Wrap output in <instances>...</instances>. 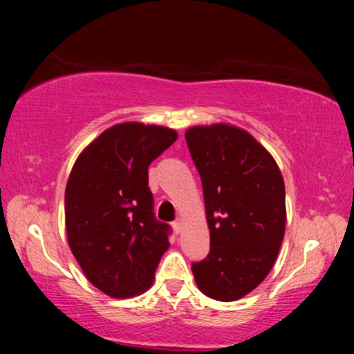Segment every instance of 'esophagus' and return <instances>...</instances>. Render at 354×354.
Listing matches in <instances>:
<instances>
[{"mask_svg": "<svg viewBox=\"0 0 354 354\" xmlns=\"http://www.w3.org/2000/svg\"><path fill=\"white\" fill-rule=\"evenodd\" d=\"M172 227H174V230L177 232V234H180V230H182V222H180V221L172 222Z\"/></svg>", "mask_w": 354, "mask_h": 354, "instance_id": "esophagus-1", "label": "esophagus"}]
</instances>
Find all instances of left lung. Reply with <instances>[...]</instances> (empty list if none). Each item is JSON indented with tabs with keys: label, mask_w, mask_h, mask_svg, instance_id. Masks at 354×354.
Here are the masks:
<instances>
[{
	"label": "left lung",
	"mask_w": 354,
	"mask_h": 354,
	"mask_svg": "<svg viewBox=\"0 0 354 354\" xmlns=\"http://www.w3.org/2000/svg\"><path fill=\"white\" fill-rule=\"evenodd\" d=\"M203 183L209 254L192 270L198 288L235 301L266 279L283 240L285 185L268 149L248 132L214 124L187 130Z\"/></svg>",
	"instance_id": "8db88e82"
}]
</instances>
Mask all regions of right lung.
I'll return each instance as SVG.
<instances>
[{
  "mask_svg": "<svg viewBox=\"0 0 354 354\" xmlns=\"http://www.w3.org/2000/svg\"><path fill=\"white\" fill-rule=\"evenodd\" d=\"M177 140L176 130L118 124L86 147L66 187V230L86 279L113 298L151 287L171 225L154 216L148 167Z\"/></svg>",
  "mask_w": 354,
  "mask_h": 354,
  "instance_id": "obj_1",
  "label": "right lung"
}]
</instances>
